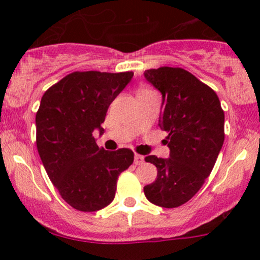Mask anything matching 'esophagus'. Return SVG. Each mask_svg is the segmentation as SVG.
<instances>
[{"instance_id": "1", "label": "esophagus", "mask_w": 260, "mask_h": 260, "mask_svg": "<svg viewBox=\"0 0 260 260\" xmlns=\"http://www.w3.org/2000/svg\"><path fill=\"white\" fill-rule=\"evenodd\" d=\"M142 164H144V156H142V155H134V165H142Z\"/></svg>"}]
</instances>
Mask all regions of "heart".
<instances>
[{"label": "heart", "instance_id": "b5f03b06", "mask_svg": "<svg viewBox=\"0 0 260 260\" xmlns=\"http://www.w3.org/2000/svg\"><path fill=\"white\" fill-rule=\"evenodd\" d=\"M143 90H145V89H142V90H140V91H143Z\"/></svg>", "mask_w": 260, "mask_h": 260}]
</instances>
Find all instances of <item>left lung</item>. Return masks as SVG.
I'll return each mask as SVG.
<instances>
[{
    "mask_svg": "<svg viewBox=\"0 0 260 260\" xmlns=\"http://www.w3.org/2000/svg\"><path fill=\"white\" fill-rule=\"evenodd\" d=\"M145 79L162 95L159 117L168 132L170 157L148 155L157 177L144 187L150 203L177 208L201 189L210 175L225 134V115L216 92L183 68L160 67L144 72Z\"/></svg>",
    "mask_w": 260,
    "mask_h": 260,
    "instance_id": "left-lung-1",
    "label": "left lung"
}]
</instances>
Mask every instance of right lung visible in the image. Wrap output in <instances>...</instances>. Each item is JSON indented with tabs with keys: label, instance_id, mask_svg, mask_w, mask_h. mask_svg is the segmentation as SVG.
I'll use <instances>...</instances> for the list:
<instances>
[{
	"label": "right lung",
	"instance_id": "obj_1",
	"mask_svg": "<svg viewBox=\"0 0 260 260\" xmlns=\"http://www.w3.org/2000/svg\"><path fill=\"white\" fill-rule=\"evenodd\" d=\"M133 72L89 71L66 76L41 98L37 112V147L53 186L71 207L96 211L115 198L118 175L133 164L131 149L99 148L94 131Z\"/></svg>",
	"mask_w": 260,
	"mask_h": 260
}]
</instances>
